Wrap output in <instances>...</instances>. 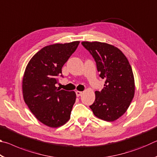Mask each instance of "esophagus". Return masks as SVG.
Returning <instances> with one entry per match:
<instances>
[{
  "instance_id": "34e87169",
  "label": "esophagus",
  "mask_w": 157,
  "mask_h": 157,
  "mask_svg": "<svg viewBox=\"0 0 157 157\" xmlns=\"http://www.w3.org/2000/svg\"><path fill=\"white\" fill-rule=\"evenodd\" d=\"M75 93H76V95H77V96H78V97L80 96V95H81L82 94H83V92L79 91H77Z\"/></svg>"
}]
</instances>
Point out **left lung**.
Listing matches in <instances>:
<instances>
[{
  "label": "left lung",
  "mask_w": 157,
  "mask_h": 157,
  "mask_svg": "<svg viewBox=\"0 0 157 157\" xmlns=\"http://www.w3.org/2000/svg\"><path fill=\"white\" fill-rule=\"evenodd\" d=\"M82 44L94 57L99 76L105 79L104 88L95 92V101L89 107L98 118L116 121L126 112L134 96V74L129 61L112 45L98 41Z\"/></svg>",
  "instance_id": "1"
}]
</instances>
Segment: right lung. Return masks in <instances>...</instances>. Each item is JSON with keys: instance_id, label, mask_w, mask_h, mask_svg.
Returning <instances> with one entry per match:
<instances>
[{"instance_id": "right-lung-1", "label": "right lung", "mask_w": 157, "mask_h": 157, "mask_svg": "<svg viewBox=\"0 0 157 157\" xmlns=\"http://www.w3.org/2000/svg\"><path fill=\"white\" fill-rule=\"evenodd\" d=\"M79 41L56 44L43 48L26 66L22 82L23 99L38 120L50 127H58L70 119L75 102L74 91L57 89V77L75 51Z\"/></svg>"}]
</instances>
